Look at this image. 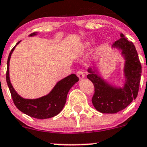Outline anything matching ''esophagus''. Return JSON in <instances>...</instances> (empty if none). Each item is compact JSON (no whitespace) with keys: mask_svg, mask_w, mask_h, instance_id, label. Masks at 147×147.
<instances>
[{"mask_svg":"<svg viewBox=\"0 0 147 147\" xmlns=\"http://www.w3.org/2000/svg\"><path fill=\"white\" fill-rule=\"evenodd\" d=\"M77 75H78V77L80 80L82 79V78H85V75H84L83 71L81 70V69H80V70L78 71V72H77Z\"/></svg>","mask_w":147,"mask_h":147,"instance_id":"esophagus-1","label":"esophagus"}]
</instances>
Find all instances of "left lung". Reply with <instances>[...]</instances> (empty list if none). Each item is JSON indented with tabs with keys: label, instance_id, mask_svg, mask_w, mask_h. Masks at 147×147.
I'll return each instance as SVG.
<instances>
[{
	"label": "left lung",
	"instance_id": "1",
	"mask_svg": "<svg viewBox=\"0 0 147 147\" xmlns=\"http://www.w3.org/2000/svg\"><path fill=\"white\" fill-rule=\"evenodd\" d=\"M113 43V47L121 50L125 58L124 73L126 83L123 88L111 86L103 80L92 69H88L87 78L95 88L92 102L97 111L102 113H116L128 106L137 97L140 85L142 65L137 51L132 42L123 34Z\"/></svg>",
	"mask_w": 147,
	"mask_h": 147
}]
</instances>
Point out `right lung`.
Segmentation results:
<instances>
[{"mask_svg":"<svg viewBox=\"0 0 147 147\" xmlns=\"http://www.w3.org/2000/svg\"><path fill=\"white\" fill-rule=\"evenodd\" d=\"M34 35H36L35 33L30 34L31 36ZM14 49L15 47L11 49L7 61L6 82L16 108L25 114L38 119H49L59 114L65 106L69 89L79 80V78L75 74H72L58 82L48 95L37 99H24L18 95L10 82L9 62Z\"/></svg>","mask_w":147,"mask_h":147,"instance_id":"1","label":"right lung"}]
</instances>
